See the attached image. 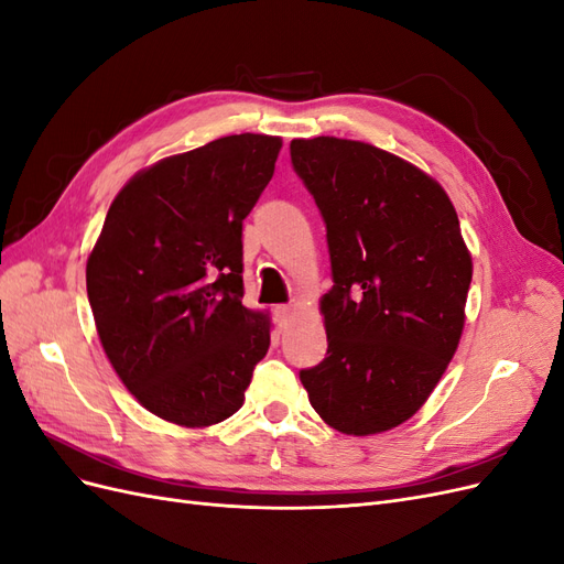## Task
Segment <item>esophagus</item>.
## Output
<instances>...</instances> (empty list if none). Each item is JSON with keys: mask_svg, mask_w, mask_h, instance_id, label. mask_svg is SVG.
<instances>
[{"mask_svg": "<svg viewBox=\"0 0 564 564\" xmlns=\"http://www.w3.org/2000/svg\"><path fill=\"white\" fill-rule=\"evenodd\" d=\"M294 311H296V303H284V305H278V308H275V315H278V319H280V322H286L289 317L294 315Z\"/></svg>", "mask_w": 564, "mask_h": 564, "instance_id": "34e87169", "label": "esophagus"}]
</instances>
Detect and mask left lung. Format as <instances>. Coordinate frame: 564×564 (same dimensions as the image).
<instances>
[{"label":"left lung","mask_w":564,"mask_h":564,"mask_svg":"<svg viewBox=\"0 0 564 564\" xmlns=\"http://www.w3.org/2000/svg\"><path fill=\"white\" fill-rule=\"evenodd\" d=\"M292 164L327 226V357L301 369L346 435L412 419L458 348L473 261L454 204L421 169L362 141L294 139Z\"/></svg>","instance_id":"1"}]
</instances>
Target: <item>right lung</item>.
<instances>
[{
    "mask_svg": "<svg viewBox=\"0 0 564 564\" xmlns=\"http://www.w3.org/2000/svg\"><path fill=\"white\" fill-rule=\"evenodd\" d=\"M280 148L226 135L143 169L110 204L87 294L117 377L164 421H226L268 352L270 317L242 305V220Z\"/></svg>",
    "mask_w": 564,
    "mask_h": 564,
    "instance_id": "add662e5",
    "label": "right lung"
}]
</instances>
